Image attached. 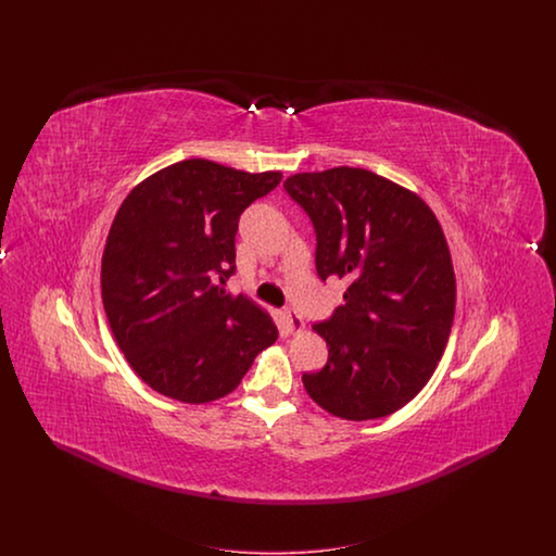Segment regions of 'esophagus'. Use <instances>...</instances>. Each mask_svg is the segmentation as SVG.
Returning a JSON list of instances; mask_svg holds the SVG:
<instances>
[{
	"instance_id": "34e87169",
	"label": "esophagus",
	"mask_w": 556,
	"mask_h": 556,
	"mask_svg": "<svg viewBox=\"0 0 556 556\" xmlns=\"http://www.w3.org/2000/svg\"><path fill=\"white\" fill-rule=\"evenodd\" d=\"M283 318H286V323H288L290 333H300V331L304 329V318L300 317L295 311L286 308V311H283Z\"/></svg>"
}]
</instances>
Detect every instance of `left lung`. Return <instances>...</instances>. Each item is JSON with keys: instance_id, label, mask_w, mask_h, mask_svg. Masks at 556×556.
<instances>
[{"instance_id": "obj_1", "label": "left lung", "mask_w": 556, "mask_h": 556, "mask_svg": "<svg viewBox=\"0 0 556 556\" xmlns=\"http://www.w3.org/2000/svg\"><path fill=\"white\" fill-rule=\"evenodd\" d=\"M283 187L313 220L318 277H350L344 306L313 325L327 365L302 383L336 417H388L424 390L448 344L456 279L444 231L417 193L365 168L298 173Z\"/></svg>"}]
</instances>
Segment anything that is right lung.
<instances>
[{"label": "right lung", "instance_id": "add662e5", "mask_svg": "<svg viewBox=\"0 0 556 556\" xmlns=\"http://www.w3.org/2000/svg\"><path fill=\"white\" fill-rule=\"evenodd\" d=\"M181 160L143 179L116 212L102 256V302L132 370L162 396L204 404L231 394L277 327L236 273L241 212L281 181Z\"/></svg>", "mask_w": 556, "mask_h": 556}]
</instances>
